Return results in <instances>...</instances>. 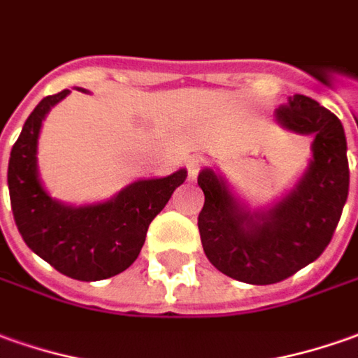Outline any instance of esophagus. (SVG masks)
<instances>
[{"label":"esophagus","mask_w":358,"mask_h":358,"mask_svg":"<svg viewBox=\"0 0 358 358\" xmlns=\"http://www.w3.org/2000/svg\"><path fill=\"white\" fill-rule=\"evenodd\" d=\"M186 170H188V180H196L198 178L199 172V160L196 157H189L186 160Z\"/></svg>","instance_id":"1"}]
</instances>
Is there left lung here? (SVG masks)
Masks as SVG:
<instances>
[{
  "instance_id": "8db88e82",
  "label": "left lung",
  "mask_w": 358,
  "mask_h": 358,
  "mask_svg": "<svg viewBox=\"0 0 358 358\" xmlns=\"http://www.w3.org/2000/svg\"><path fill=\"white\" fill-rule=\"evenodd\" d=\"M276 119L315 141L310 170L274 210L250 215L213 170L198 176L206 196L198 215L206 257L229 278L255 286L286 280L315 261L329 245L349 194L347 138L339 117L296 94L276 109Z\"/></svg>"
}]
</instances>
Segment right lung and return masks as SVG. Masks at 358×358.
Masks as SVG:
<instances>
[{"mask_svg":"<svg viewBox=\"0 0 358 358\" xmlns=\"http://www.w3.org/2000/svg\"><path fill=\"white\" fill-rule=\"evenodd\" d=\"M68 90L46 96L29 115L9 157L7 184L13 220L27 247L58 272L84 282L127 271L145 245L150 221L186 180V170L166 178L138 180L115 199L68 208L46 196L36 176V138L46 111Z\"/></svg>","mask_w":358,"mask_h":358,"instance_id":"right-lung-1","label":"right lung"}]
</instances>
